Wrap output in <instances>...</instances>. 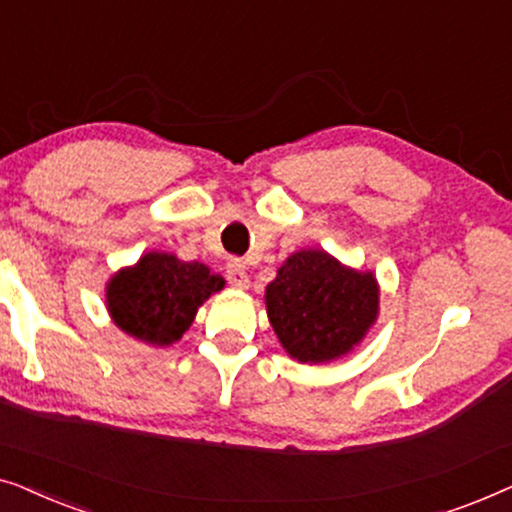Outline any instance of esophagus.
Wrapping results in <instances>:
<instances>
[{
    "instance_id": "esophagus-1",
    "label": "esophagus",
    "mask_w": 512,
    "mask_h": 512,
    "mask_svg": "<svg viewBox=\"0 0 512 512\" xmlns=\"http://www.w3.org/2000/svg\"><path fill=\"white\" fill-rule=\"evenodd\" d=\"M226 279L230 286H235V289H247L249 286V275L240 261H230L226 265Z\"/></svg>"
}]
</instances>
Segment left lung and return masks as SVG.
<instances>
[{"label":"left lung","mask_w":512,"mask_h":512,"mask_svg":"<svg viewBox=\"0 0 512 512\" xmlns=\"http://www.w3.org/2000/svg\"><path fill=\"white\" fill-rule=\"evenodd\" d=\"M377 300L370 272L349 270L319 249L289 256L265 291L279 342L303 363L347 354L375 321Z\"/></svg>","instance_id":"8db88e82"}]
</instances>
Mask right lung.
Here are the masks:
<instances>
[{"label": "right lung", "instance_id": "right-lung-1", "mask_svg": "<svg viewBox=\"0 0 512 512\" xmlns=\"http://www.w3.org/2000/svg\"><path fill=\"white\" fill-rule=\"evenodd\" d=\"M221 289L223 277L207 265L151 251L111 279L107 305L121 331L151 345H170L188 331L202 300Z\"/></svg>", "mask_w": 512, "mask_h": 512}]
</instances>
